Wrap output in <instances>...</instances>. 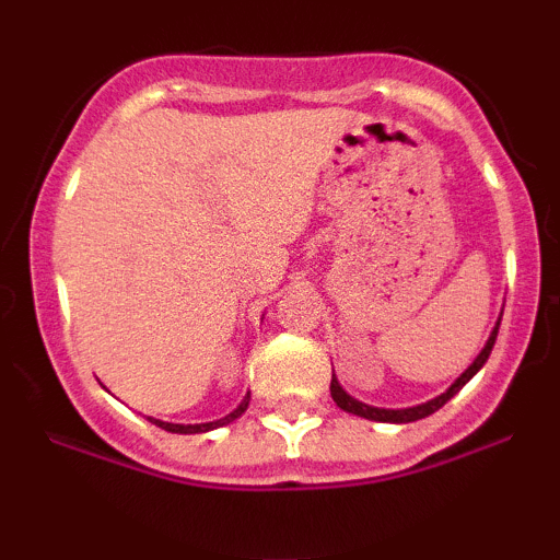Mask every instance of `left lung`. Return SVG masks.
I'll return each mask as SVG.
<instances>
[{
	"label": "left lung",
	"instance_id": "obj_1",
	"mask_svg": "<svg viewBox=\"0 0 560 560\" xmlns=\"http://www.w3.org/2000/svg\"><path fill=\"white\" fill-rule=\"evenodd\" d=\"M498 329H500V318H498V324H494V329L490 331V337H487L485 347H481V352H479L477 358H474V363L468 365L464 374L455 378V382L450 384V387H447L445 392H442V395H436L434 400H427V402H421V405H413V408H374V405L361 402V400H355V397H352V395H347V392L342 389V384L337 382V376L331 374V397H334V402H337L342 410H347V413L361 416V419H369V421L410 423V421L427 419V416H432L434 410H440L442 405H445V402L450 400V397L458 395V392L464 389L466 384L471 382L474 376H477V371L481 369V365L487 363V358H490V352H492V347H494V339H498Z\"/></svg>",
	"mask_w": 560,
	"mask_h": 560
}]
</instances>
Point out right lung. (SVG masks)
<instances>
[{"label": "right lung", "instance_id": "1", "mask_svg": "<svg viewBox=\"0 0 560 560\" xmlns=\"http://www.w3.org/2000/svg\"><path fill=\"white\" fill-rule=\"evenodd\" d=\"M247 405H249V392H247V395H244V400L236 405L234 410H231V413H226V416H223V419H218V421H208V423H168V421L152 419V416H150V421L155 423V427L165 429V432H173V434H202V432H213V429H218V427H226V423L236 421L244 413V410H247Z\"/></svg>", "mask_w": 560, "mask_h": 560}]
</instances>
